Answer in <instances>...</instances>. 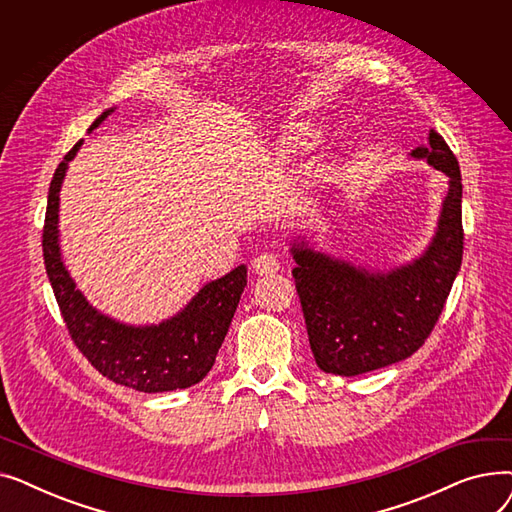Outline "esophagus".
Returning a JSON list of instances; mask_svg holds the SVG:
<instances>
[{
	"label": "esophagus",
	"mask_w": 512,
	"mask_h": 512,
	"mask_svg": "<svg viewBox=\"0 0 512 512\" xmlns=\"http://www.w3.org/2000/svg\"><path fill=\"white\" fill-rule=\"evenodd\" d=\"M280 270V261L276 255L272 253H261L253 259V272L259 276H267V274H274Z\"/></svg>",
	"instance_id": "1"
}]
</instances>
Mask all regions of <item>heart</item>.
Here are the masks:
<instances>
[{
    "label": "heart",
    "mask_w": 512,
    "mask_h": 512,
    "mask_svg": "<svg viewBox=\"0 0 512 512\" xmlns=\"http://www.w3.org/2000/svg\"><path fill=\"white\" fill-rule=\"evenodd\" d=\"M319 130L311 122H292L286 126L276 141V155L284 161L297 159L317 145Z\"/></svg>",
    "instance_id": "obj_1"
}]
</instances>
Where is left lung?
I'll use <instances>...</instances> for the list:
<instances>
[{"label":"left lung","instance_id":"obj_1","mask_svg":"<svg viewBox=\"0 0 512 512\" xmlns=\"http://www.w3.org/2000/svg\"><path fill=\"white\" fill-rule=\"evenodd\" d=\"M411 157L448 176L438 230L425 253L390 272H371L292 242L294 284L321 371L367 373L411 357L432 334L463 261L459 161L434 128Z\"/></svg>","mask_w":512,"mask_h":512}]
</instances>
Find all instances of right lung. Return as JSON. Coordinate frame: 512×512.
Here are the masks:
<instances>
[{
  "label": "right lung",
  "mask_w": 512,
  "mask_h": 512,
  "mask_svg": "<svg viewBox=\"0 0 512 512\" xmlns=\"http://www.w3.org/2000/svg\"><path fill=\"white\" fill-rule=\"evenodd\" d=\"M114 110H105L89 130ZM83 145L78 141L58 166L49 184L43 226L47 278L66 321L68 334L89 363L120 386L139 392H170L199 384L215 363L230 321L247 286V267L238 265L224 278L205 284L178 315L157 326H126L99 313L70 278L60 253V188L68 161Z\"/></svg>",
  "instance_id": "obj_1"
}]
</instances>
